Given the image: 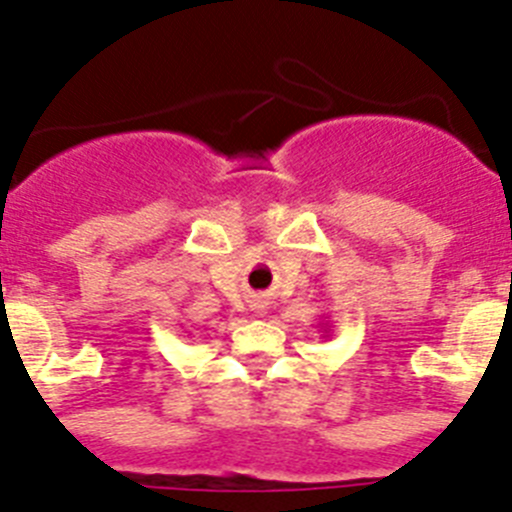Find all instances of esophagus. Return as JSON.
Returning <instances> with one entry per match:
<instances>
[{
  "label": "esophagus",
  "instance_id": "34e87169",
  "mask_svg": "<svg viewBox=\"0 0 512 512\" xmlns=\"http://www.w3.org/2000/svg\"><path fill=\"white\" fill-rule=\"evenodd\" d=\"M248 302H251V310L253 312H264L266 305H269L264 295H251V300H248Z\"/></svg>",
  "mask_w": 512,
  "mask_h": 512
}]
</instances>
